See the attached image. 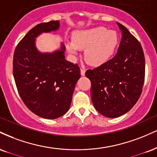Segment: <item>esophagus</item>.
Returning <instances> with one entry per match:
<instances>
[{
  "instance_id": "1",
  "label": "esophagus",
  "mask_w": 157,
  "mask_h": 157,
  "mask_svg": "<svg viewBox=\"0 0 157 157\" xmlns=\"http://www.w3.org/2000/svg\"><path fill=\"white\" fill-rule=\"evenodd\" d=\"M80 74L82 76H84L85 74H86V70L84 69H80Z\"/></svg>"
}]
</instances>
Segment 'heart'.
Here are the masks:
<instances>
[{
	"instance_id": "b5f03b06",
	"label": "heart",
	"mask_w": 157,
	"mask_h": 157,
	"mask_svg": "<svg viewBox=\"0 0 157 157\" xmlns=\"http://www.w3.org/2000/svg\"><path fill=\"white\" fill-rule=\"evenodd\" d=\"M118 36L114 31L105 27H97L77 31L73 43H67L68 52L72 56L78 53V49L85 50V59L90 65L99 67L107 63L116 52Z\"/></svg>"
}]
</instances>
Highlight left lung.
<instances>
[{
	"instance_id": "left-lung-1",
	"label": "left lung",
	"mask_w": 157,
	"mask_h": 157,
	"mask_svg": "<svg viewBox=\"0 0 157 157\" xmlns=\"http://www.w3.org/2000/svg\"><path fill=\"white\" fill-rule=\"evenodd\" d=\"M122 38L115 57L86 71L91 82L92 102L107 118H118L132 108L142 93L145 57L140 43L126 27L117 22Z\"/></svg>"
}]
</instances>
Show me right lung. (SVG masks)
<instances>
[{"label":"right lung","mask_w":157,"mask_h":157,"mask_svg":"<svg viewBox=\"0 0 157 157\" xmlns=\"http://www.w3.org/2000/svg\"><path fill=\"white\" fill-rule=\"evenodd\" d=\"M60 22L36 25L20 41L14 54L13 75L19 94L31 112L55 119L69 110L80 68L65 59V45L52 52H42L36 45L41 33L57 31Z\"/></svg>","instance_id":"obj_1"}]
</instances>
